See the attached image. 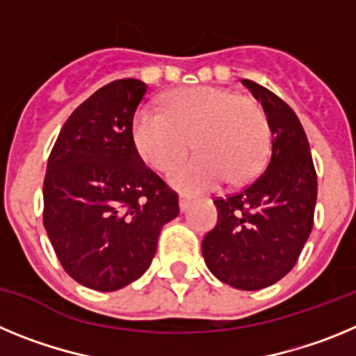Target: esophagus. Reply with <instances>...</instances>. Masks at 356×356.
Segmentation results:
<instances>
[{
	"mask_svg": "<svg viewBox=\"0 0 356 356\" xmlns=\"http://www.w3.org/2000/svg\"><path fill=\"white\" fill-rule=\"evenodd\" d=\"M178 205H180L181 212H185V210L188 209V205H191V196H187V194H180V196H178Z\"/></svg>",
	"mask_w": 356,
	"mask_h": 356,
	"instance_id": "obj_1",
	"label": "esophagus"
}]
</instances>
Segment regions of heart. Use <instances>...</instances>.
<instances>
[{"label": "heart", "instance_id": "heart-1", "mask_svg": "<svg viewBox=\"0 0 356 356\" xmlns=\"http://www.w3.org/2000/svg\"><path fill=\"white\" fill-rule=\"evenodd\" d=\"M140 159L168 171L191 149L196 155L172 169L169 181L184 193H203L228 180L253 181L271 151V124L253 97L213 85L187 87L165 97V112L143 106L131 121Z\"/></svg>", "mask_w": 356, "mask_h": 356}]
</instances>
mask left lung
Returning a JSON list of instances; mask_svg holds the SVG:
<instances>
[{"mask_svg": "<svg viewBox=\"0 0 356 356\" xmlns=\"http://www.w3.org/2000/svg\"><path fill=\"white\" fill-rule=\"evenodd\" d=\"M262 103L273 134L266 171L228 197H217V225L201 251L217 280L241 291H259L296 266L314 226L317 175L310 146L294 110L276 94L242 80Z\"/></svg>", "mask_w": 356, "mask_h": 356, "instance_id": "obj_1", "label": "left lung"}]
</instances>
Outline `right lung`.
<instances>
[{
    "label": "right lung",
    "mask_w": 356,
    "mask_h": 356,
    "mask_svg": "<svg viewBox=\"0 0 356 356\" xmlns=\"http://www.w3.org/2000/svg\"><path fill=\"white\" fill-rule=\"evenodd\" d=\"M147 85L124 78L78 106L51 149L44 178V228L72 280L112 292L147 271L178 194L144 165L131 121Z\"/></svg>",
    "instance_id": "obj_1"
}]
</instances>
